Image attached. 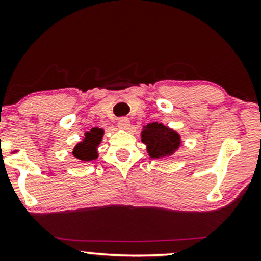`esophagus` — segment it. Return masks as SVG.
I'll list each match as a JSON object with an SVG mask.
<instances>
[{"mask_svg": "<svg viewBox=\"0 0 261 261\" xmlns=\"http://www.w3.org/2000/svg\"><path fill=\"white\" fill-rule=\"evenodd\" d=\"M129 126H130V122L127 117H121V119H119V121H117V127H119L120 129L127 130L129 129Z\"/></svg>", "mask_w": 261, "mask_h": 261, "instance_id": "esophagus-1", "label": "esophagus"}]
</instances>
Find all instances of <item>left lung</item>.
Returning <instances> with one entry per match:
<instances>
[{"instance_id": "1", "label": "left lung", "mask_w": 261, "mask_h": 261, "mask_svg": "<svg viewBox=\"0 0 261 261\" xmlns=\"http://www.w3.org/2000/svg\"><path fill=\"white\" fill-rule=\"evenodd\" d=\"M141 141L153 159L173 155L183 145L180 134L162 122H152L142 127Z\"/></svg>"}]
</instances>
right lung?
<instances>
[{
  "instance_id": "obj_1",
  "label": "right lung",
  "mask_w": 261,
  "mask_h": 261,
  "mask_svg": "<svg viewBox=\"0 0 261 261\" xmlns=\"http://www.w3.org/2000/svg\"><path fill=\"white\" fill-rule=\"evenodd\" d=\"M105 129L95 127L84 133V137L73 147L72 155L82 162H91L98 158V146L101 145Z\"/></svg>"
}]
</instances>
